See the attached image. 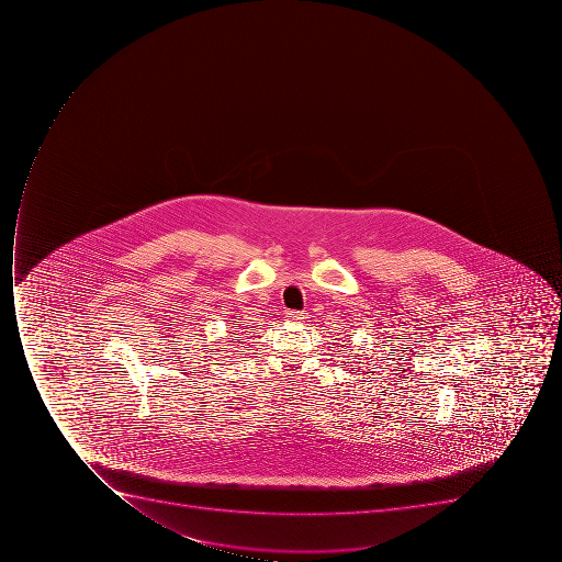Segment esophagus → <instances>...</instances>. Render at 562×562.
Wrapping results in <instances>:
<instances>
[{"label":"esophagus","instance_id":"34e87169","mask_svg":"<svg viewBox=\"0 0 562 562\" xmlns=\"http://www.w3.org/2000/svg\"><path fill=\"white\" fill-rule=\"evenodd\" d=\"M286 319L288 322H302V319H305V313H302V311H286Z\"/></svg>","mask_w":562,"mask_h":562}]
</instances>
